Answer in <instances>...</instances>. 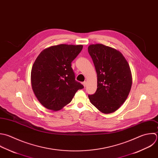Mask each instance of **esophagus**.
I'll list each match as a JSON object with an SVG mask.
<instances>
[{"label": "esophagus", "mask_w": 158, "mask_h": 158, "mask_svg": "<svg viewBox=\"0 0 158 158\" xmlns=\"http://www.w3.org/2000/svg\"><path fill=\"white\" fill-rule=\"evenodd\" d=\"M82 84H83V85L84 86V87H85L86 85H87V82H86V81H84Z\"/></svg>", "instance_id": "34e87169"}]
</instances>
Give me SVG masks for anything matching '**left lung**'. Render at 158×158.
I'll return each instance as SVG.
<instances>
[{
	"mask_svg": "<svg viewBox=\"0 0 158 158\" xmlns=\"http://www.w3.org/2000/svg\"><path fill=\"white\" fill-rule=\"evenodd\" d=\"M88 52L97 74V91L89 98L102 113H112L125 102L131 91L129 64L119 51L101 44L90 45Z\"/></svg>",
	"mask_w": 158,
	"mask_h": 158,
	"instance_id": "obj_1",
	"label": "left lung"
}]
</instances>
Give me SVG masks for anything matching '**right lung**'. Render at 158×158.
I'll return each mask as SVG.
<instances>
[{
  "mask_svg": "<svg viewBox=\"0 0 158 158\" xmlns=\"http://www.w3.org/2000/svg\"><path fill=\"white\" fill-rule=\"evenodd\" d=\"M83 47L82 45L60 44L43 50L31 69L33 92L45 108L58 111L69 103L76 92L84 88L75 80L71 62Z\"/></svg>",
  "mask_w": 158,
  "mask_h": 158,
  "instance_id": "obj_1",
  "label": "right lung"
}]
</instances>
